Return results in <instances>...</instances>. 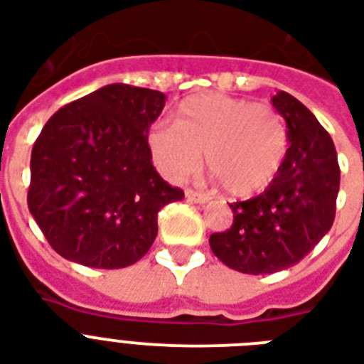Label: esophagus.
Wrapping results in <instances>:
<instances>
[{"mask_svg":"<svg viewBox=\"0 0 364 364\" xmlns=\"http://www.w3.org/2000/svg\"><path fill=\"white\" fill-rule=\"evenodd\" d=\"M185 196H187V200L194 202V204H205V202H210V196H208V194L193 191V188H187V191H185Z\"/></svg>","mask_w":364,"mask_h":364,"instance_id":"1","label":"esophagus"}]
</instances>
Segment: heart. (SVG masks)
<instances>
[{"instance_id":"heart-1","label":"heart","mask_w":364,"mask_h":364,"mask_svg":"<svg viewBox=\"0 0 364 364\" xmlns=\"http://www.w3.org/2000/svg\"><path fill=\"white\" fill-rule=\"evenodd\" d=\"M289 147L283 117L268 104L210 92L179 105L176 124L154 126L149 151L171 181L193 176L205 153L208 170L232 196L264 191L282 168Z\"/></svg>"}]
</instances>
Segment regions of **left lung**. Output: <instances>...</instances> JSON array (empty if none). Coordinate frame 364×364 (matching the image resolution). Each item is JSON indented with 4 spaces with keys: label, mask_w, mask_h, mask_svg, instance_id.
I'll list each match as a JSON object with an SVG mask.
<instances>
[{
    "label": "left lung",
    "mask_w": 364,
    "mask_h": 364,
    "mask_svg": "<svg viewBox=\"0 0 364 364\" xmlns=\"http://www.w3.org/2000/svg\"><path fill=\"white\" fill-rule=\"evenodd\" d=\"M272 105L287 124L282 168L264 193L230 204L232 227L210 236L217 259L253 276L285 270L316 247L333 227L340 188L336 149L314 113L283 90Z\"/></svg>",
    "instance_id": "obj_1"
}]
</instances>
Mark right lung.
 I'll use <instances>...</instances> for the list:
<instances>
[{
    "label": "right lung",
    "instance_id": "1",
    "mask_svg": "<svg viewBox=\"0 0 364 364\" xmlns=\"http://www.w3.org/2000/svg\"><path fill=\"white\" fill-rule=\"evenodd\" d=\"M159 90L115 82L64 105L31 149L28 208L50 247L90 268H126L147 253L159 211L181 200L151 162Z\"/></svg>",
    "mask_w": 364,
    "mask_h": 364
}]
</instances>
